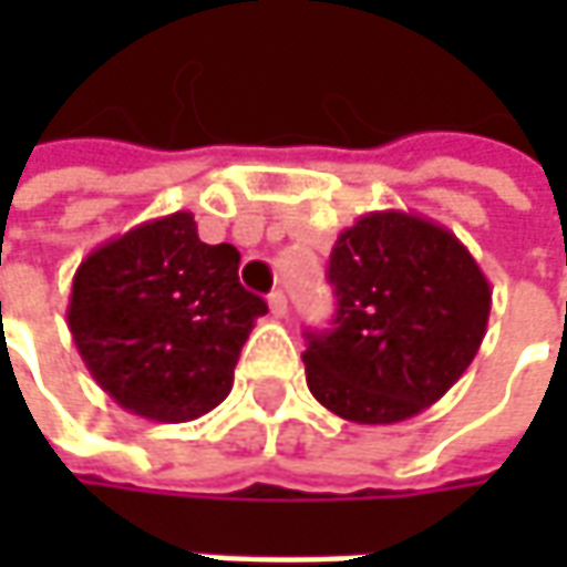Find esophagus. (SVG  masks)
Returning <instances> with one entry per match:
<instances>
[{"label":"esophagus","instance_id":"34e87169","mask_svg":"<svg viewBox=\"0 0 567 567\" xmlns=\"http://www.w3.org/2000/svg\"><path fill=\"white\" fill-rule=\"evenodd\" d=\"M268 306H271L274 318H287V293H284V290H274V293L268 296Z\"/></svg>","mask_w":567,"mask_h":567}]
</instances>
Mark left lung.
Instances as JSON below:
<instances>
[{
  "label": "left lung",
  "instance_id": "obj_1",
  "mask_svg": "<svg viewBox=\"0 0 567 567\" xmlns=\"http://www.w3.org/2000/svg\"><path fill=\"white\" fill-rule=\"evenodd\" d=\"M328 280L338 316L306 334V381L321 406L360 425L403 423L467 372L486 338L492 287L442 224L369 210L338 236Z\"/></svg>",
  "mask_w": 567,
  "mask_h": 567
}]
</instances>
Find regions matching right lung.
Masks as SVG:
<instances>
[{
  "label": "right lung",
  "instance_id": "1",
  "mask_svg": "<svg viewBox=\"0 0 567 567\" xmlns=\"http://www.w3.org/2000/svg\"><path fill=\"white\" fill-rule=\"evenodd\" d=\"M265 312L239 284V251L202 243L195 217L176 210L91 251L65 316L87 372L122 410L188 423L227 398Z\"/></svg>",
  "mask_w": 567,
  "mask_h": 567
}]
</instances>
